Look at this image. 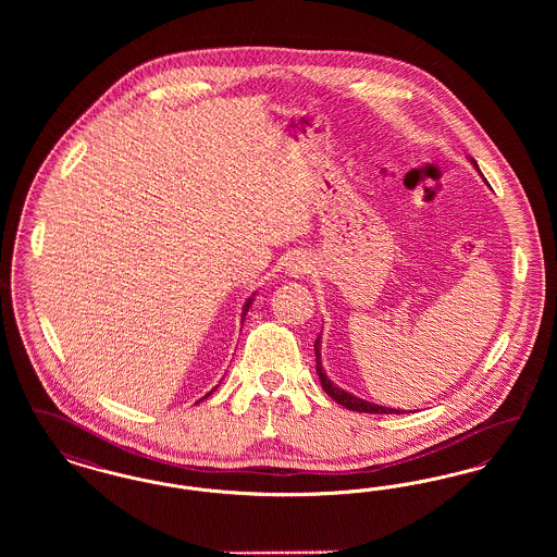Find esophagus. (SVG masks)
<instances>
[{
	"instance_id": "1",
	"label": "esophagus",
	"mask_w": 557,
	"mask_h": 557,
	"mask_svg": "<svg viewBox=\"0 0 557 557\" xmlns=\"http://www.w3.org/2000/svg\"><path fill=\"white\" fill-rule=\"evenodd\" d=\"M311 259L307 255H294L290 261L286 263V275L294 277V280H302L305 275L311 273Z\"/></svg>"
}]
</instances>
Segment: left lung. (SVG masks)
I'll return each mask as SVG.
<instances>
[{"mask_svg": "<svg viewBox=\"0 0 557 557\" xmlns=\"http://www.w3.org/2000/svg\"><path fill=\"white\" fill-rule=\"evenodd\" d=\"M470 162L474 164V169L480 173L476 160L470 159ZM315 361H318L315 370H318L319 380H321L323 391H325L330 397L334 398L336 403H341L343 407H346V409H350V411H359V413H405V409H393V407L375 405V403H370V400H366V398L355 397L352 393H348L345 388L336 386V384L327 377L325 368H323V361H321V334H319V338L315 341Z\"/></svg>", "mask_w": 557, "mask_h": 557, "instance_id": "obj_1", "label": "left lung"}]
</instances>
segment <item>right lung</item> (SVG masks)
I'll list each match as a JSON object with an SVG mask.
<instances>
[{
    "label": "right lung",
    "instance_id": "add662e5",
    "mask_svg": "<svg viewBox=\"0 0 557 557\" xmlns=\"http://www.w3.org/2000/svg\"><path fill=\"white\" fill-rule=\"evenodd\" d=\"M255 296H257V292H252V294H250V296H248V298H246V302H244V307H242V315H239V318H242V323H244V319H246V313H248V309H250V305H252V300H255ZM214 391H216V386H214V388H212L211 393H209V395H207V397H211L212 393H214ZM207 397H202L200 398V400H205V398ZM200 400H198V403H200Z\"/></svg>",
    "mask_w": 557,
    "mask_h": 557
}]
</instances>
